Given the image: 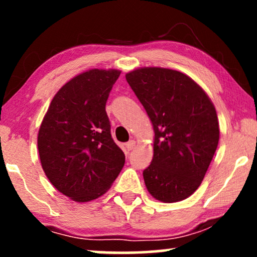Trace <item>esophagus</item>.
Masks as SVG:
<instances>
[{"mask_svg":"<svg viewBox=\"0 0 257 257\" xmlns=\"http://www.w3.org/2000/svg\"><path fill=\"white\" fill-rule=\"evenodd\" d=\"M135 146H136L135 140H130V142L126 144V149H127V151L133 150V149H135Z\"/></svg>","mask_w":257,"mask_h":257,"instance_id":"esophagus-1","label":"esophagus"}]
</instances>
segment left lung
<instances>
[{"label":"left lung","instance_id":"left-lung-1","mask_svg":"<svg viewBox=\"0 0 257 257\" xmlns=\"http://www.w3.org/2000/svg\"><path fill=\"white\" fill-rule=\"evenodd\" d=\"M126 80L154 130L153 159L143 172L147 191L163 202L187 199L201 185L219 144L212 100L175 70L137 69L126 73Z\"/></svg>","mask_w":257,"mask_h":257}]
</instances>
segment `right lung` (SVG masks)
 <instances>
[{"label": "right lung", "mask_w": 257, "mask_h": 257, "mask_svg": "<svg viewBox=\"0 0 257 257\" xmlns=\"http://www.w3.org/2000/svg\"><path fill=\"white\" fill-rule=\"evenodd\" d=\"M119 75V70L92 69L69 80L55 94L38 131L45 175L77 202L103 195L125 164L105 110Z\"/></svg>", "instance_id": "add662e5"}]
</instances>
